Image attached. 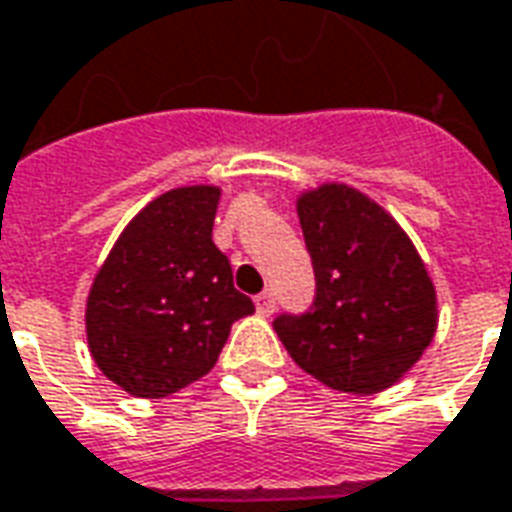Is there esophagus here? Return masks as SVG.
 <instances>
[{"instance_id": "obj_1", "label": "esophagus", "mask_w": 512, "mask_h": 512, "mask_svg": "<svg viewBox=\"0 0 512 512\" xmlns=\"http://www.w3.org/2000/svg\"><path fill=\"white\" fill-rule=\"evenodd\" d=\"M255 307L260 316H271L274 313V307H277V302H274V296H271V291H263L260 296H255Z\"/></svg>"}]
</instances>
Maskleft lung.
<instances>
[{"label": "left lung", "mask_w": 512, "mask_h": 512, "mask_svg": "<svg viewBox=\"0 0 512 512\" xmlns=\"http://www.w3.org/2000/svg\"><path fill=\"white\" fill-rule=\"evenodd\" d=\"M316 299L274 330L293 363L343 393L399 382L438 330V299L407 232L374 199L324 182L296 199Z\"/></svg>", "instance_id": "left-lung-1"}]
</instances>
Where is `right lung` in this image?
Here are the masks:
<instances>
[{
  "mask_svg": "<svg viewBox=\"0 0 512 512\" xmlns=\"http://www.w3.org/2000/svg\"><path fill=\"white\" fill-rule=\"evenodd\" d=\"M221 188L166 191L124 227L96 271L85 335L96 366L121 391L160 399L216 366L238 318L255 313L213 244Z\"/></svg>",
  "mask_w": 512,
  "mask_h": 512,
  "instance_id": "right-lung-1",
  "label": "right lung"
}]
</instances>
